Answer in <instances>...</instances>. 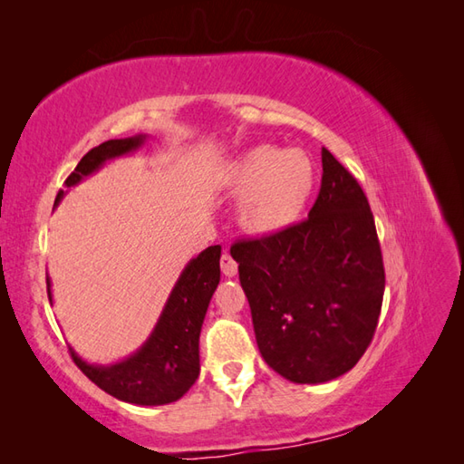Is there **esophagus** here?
Returning a JSON list of instances; mask_svg holds the SVG:
<instances>
[{
    "label": "esophagus",
    "mask_w": 464,
    "mask_h": 464,
    "mask_svg": "<svg viewBox=\"0 0 464 464\" xmlns=\"http://www.w3.org/2000/svg\"><path fill=\"white\" fill-rule=\"evenodd\" d=\"M220 266H222V274H224V276L232 278V276H236V274H238V264H236V260L230 256L228 252L222 254Z\"/></svg>",
    "instance_id": "34e87169"
}]
</instances>
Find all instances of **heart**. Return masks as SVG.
<instances>
[{
  "instance_id": "b5f03b06",
  "label": "heart",
  "mask_w": 464,
  "mask_h": 464,
  "mask_svg": "<svg viewBox=\"0 0 464 464\" xmlns=\"http://www.w3.org/2000/svg\"><path fill=\"white\" fill-rule=\"evenodd\" d=\"M224 184L238 198L246 232L274 236L295 226L316 188L314 162L300 150L260 144L226 166Z\"/></svg>"
}]
</instances>
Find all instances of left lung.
<instances>
[{"label": "left lung", "mask_w": 464, "mask_h": 464, "mask_svg": "<svg viewBox=\"0 0 464 464\" xmlns=\"http://www.w3.org/2000/svg\"><path fill=\"white\" fill-rule=\"evenodd\" d=\"M230 254L272 371L320 384L361 361L382 308V252L361 184L326 148L308 218L234 242Z\"/></svg>", "instance_id": "obj_1"}]
</instances>
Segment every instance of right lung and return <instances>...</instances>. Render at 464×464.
I'll use <instances>...</instances> for the list:
<instances>
[{
  "label": "right lung",
  "instance_id": "obj_1",
  "mask_svg": "<svg viewBox=\"0 0 464 464\" xmlns=\"http://www.w3.org/2000/svg\"><path fill=\"white\" fill-rule=\"evenodd\" d=\"M144 134H138L124 140H108L98 148H92L65 179V186L70 188L82 182L111 158L134 152L144 144ZM63 192L60 190L55 206L60 204ZM220 252L222 246H210L188 262L152 334L126 361L110 366L88 364L70 348L80 371L102 391L124 402L158 406L182 399L200 374L198 343H200L208 304L220 282ZM47 296L52 300L50 278H47Z\"/></svg>",
  "mask_w": 464,
  "mask_h": 464
}]
</instances>
